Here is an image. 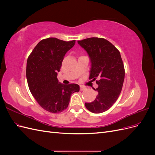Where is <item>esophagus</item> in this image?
<instances>
[{"label":"esophagus","instance_id":"esophagus-1","mask_svg":"<svg viewBox=\"0 0 155 155\" xmlns=\"http://www.w3.org/2000/svg\"><path fill=\"white\" fill-rule=\"evenodd\" d=\"M86 89V87H83V86H80V91H84V90H85Z\"/></svg>","mask_w":155,"mask_h":155}]
</instances>
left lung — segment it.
<instances>
[{"instance_id":"1","label":"left lung","mask_w":155,"mask_h":155,"mask_svg":"<svg viewBox=\"0 0 155 155\" xmlns=\"http://www.w3.org/2000/svg\"><path fill=\"white\" fill-rule=\"evenodd\" d=\"M90 58L91 67L89 79L95 81L98 87L94 101L85 103L87 109L93 113H101L110 108L122 89L125 69L118 50L109 41L91 37L78 41Z\"/></svg>"}]
</instances>
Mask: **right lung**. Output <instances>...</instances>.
I'll list each match as a JSON object with an SVG mask.
<instances>
[{
	"instance_id": "add662e5",
	"label": "right lung",
	"mask_w": 155,
	"mask_h": 155,
	"mask_svg": "<svg viewBox=\"0 0 155 155\" xmlns=\"http://www.w3.org/2000/svg\"><path fill=\"white\" fill-rule=\"evenodd\" d=\"M76 41L57 38L41 40L27 60L26 79L31 94L46 110L58 113L66 109L71 94L79 91L77 84L59 82L57 78L64 55Z\"/></svg>"
}]
</instances>
